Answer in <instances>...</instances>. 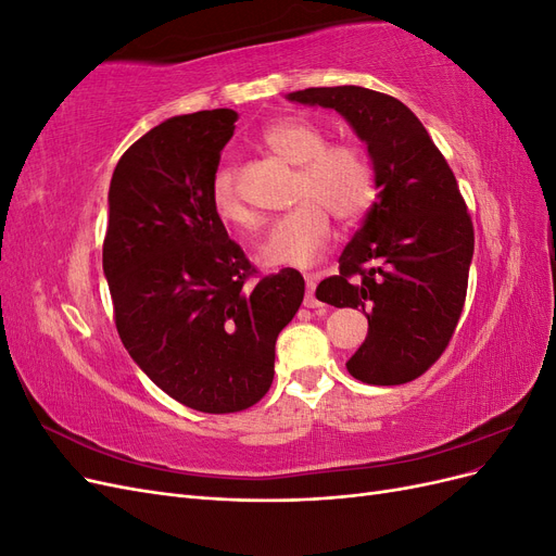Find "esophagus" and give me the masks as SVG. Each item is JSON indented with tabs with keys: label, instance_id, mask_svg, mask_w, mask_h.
Segmentation results:
<instances>
[{
	"label": "esophagus",
	"instance_id": "34e87169",
	"mask_svg": "<svg viewBox=\"0 0 556 556\" xmlns=\"http://www.w3.org/2000/svg\"><path fill=\"white\" fill-rule=\"evenodd\" d=\"M319 278H323L319 274H306V299H304L306 308H325L323 301H317V296H315V288H317Z\"/></svg>",
	"mask_w": 556,
	"mask_h": 556
}]
</instances>
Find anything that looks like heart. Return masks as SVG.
Listing matches in <instances>:
<instances>
[{"label":"heart","instance_id":"heart-1","mask_svg":"<svg viewBox=\"0 0 556 556\" xmlns=\"http://www.w3.org/2000/svg\"><path fill=\"white\" fill-rule=\"evenodd\" d=\"M262 141L299 166L294 180L299 204L268 229L260 257L271 266H308L331 241V213L343 223H355L374 206L376 169L357 143H329L327 129L306 117H282L264 129ZM211 204L215 215L233 227L260 225V215L245 204L239 172L231 162L213 172Z\"/></svg>","mask_w":556,"mask_h":556}]
</instances>
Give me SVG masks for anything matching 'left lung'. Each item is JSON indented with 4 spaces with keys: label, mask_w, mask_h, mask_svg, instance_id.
Returning a JSON list of instances; mask_svg holds the SVG:
<instances>
[{
    "label": "left lung",
    "mask_w": 556,
    "mask_h": 556,
    "mask_svg": "<svg viewBox=\"0 0 556 556\" xmlns=\"http://www.w3.org/2000/svg\"><path fill=\"white\" fill-rule=\"evenodd\" d=\"M288 99L336 109L368 146L378 201L345 245L339 276L315 296L368 317L366 341L345 364L352 378L410 382L439 362L466 301L476 239L457 178L417 115L390 94L339 86Z\"/></svg>",
    "instance_id": "8db88e82"
}]
</instances>
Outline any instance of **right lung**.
<instances>
[{
	"label": "right lung",
	"instance_id": "1",
	"mask_svg": "<svg viewBox=\"0 0 556 556\" xmlns=\"http://www.w3.org/2000/svg\"><path fill=\"white\" fill-rule=\"evenodd\" d=\"M231 109L176 115L131 143L109 190L104 274L129 357L199 413L245 410L274 382L276 339L306 282L260 276L211 204Z\"/></svg>",
	"mask_w": 556,
	"mask_h": 556
}]
</instances>
